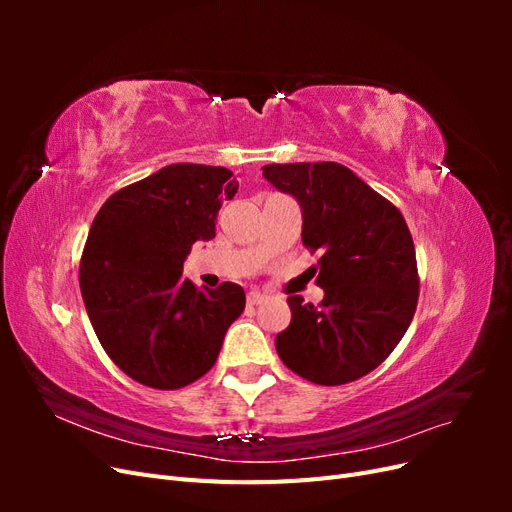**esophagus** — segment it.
I'll return each instance as SVG.
<instances>
[{
	"label": "esophagus",
	"mask_w": 512,
	"mask_h": 512,
	"mask_svg": "<svg viewBox=\"0 0 512 512\" xmlns=\"http://www.w3.org/2000/svg\"><path fill=\"white\" fill-rule=\"evenodd\" d=\"M267 301V297L262 292H250L247 294V303L250 305H260V303H265Z\"/></svg>",
	"instance_id": "obj_1"
}]
</instances>
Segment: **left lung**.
Listing matches in <instances>:
<instances>
[{
	"label": "left lung",
	"instance_id": "left-lung-1",
	"mask_svg": "<svg viewBox=\"0 0 512 512\" xmlns=\"http://www.w3.org/2000/svg\"><path fill=\"white\" fill-rule=\"evenodd\" d=\"M273 188L303 213V243L324 250L320 305L288 297L290 324L277 333L280 359L301 378L335 386L374 371L408 331L418 271L404 215L337 162L262 166Z\"/></svg>",
	"mask_w": 512,
	"mask_h": 512
}]
</instances>
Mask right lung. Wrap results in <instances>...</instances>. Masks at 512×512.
I'll return each instance as SVG.
<instances>
[{"label": "right lung", "mask_w": 512, "mask_h": 512, "mask_svg": "<svg viewBox=\"0 0 512 512\" xmlns=\"http://www.w3.org/2000/svg\"><path fill=\"white\" fill-rule=\"evenodd\" d=\"M224 166L168 164L115 192L89 228L81 294L102 348L132 380L173 391L205 376L245 307L239 284L198 290L181 277L196 241L215 237Z\"/></svg>", "instance_id": "right-lung-1"}]
</instances>
